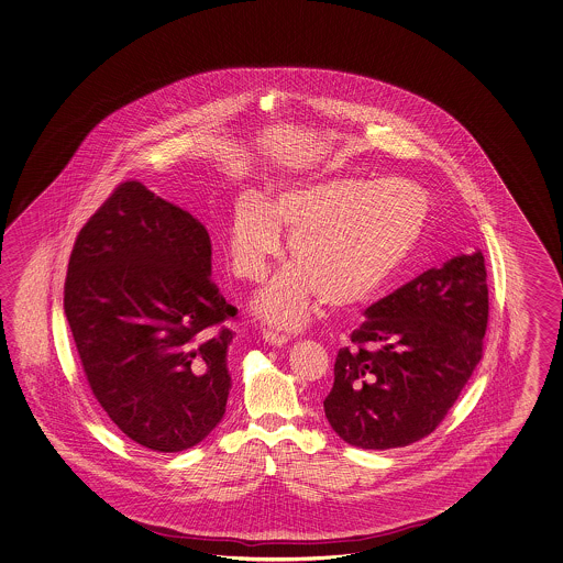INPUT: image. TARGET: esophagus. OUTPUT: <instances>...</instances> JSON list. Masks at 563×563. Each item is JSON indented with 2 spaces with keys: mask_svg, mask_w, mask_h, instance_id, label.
<instances>
[{
  "mask_svg": "<svg viewBox=\"0 0 563 563\" xmlns=\"http://www.w3.org/2000/svg\"><path fill=\"white\" fill-rule=\"evenodd\" d=\"M262 340L266 343H271V345H275V347H280V345H285V343L288 342L287 335L271 330L262 331Z\"/></svg>",
  "mask_w": 563,
  "mask_h": 563,
  "instance_id": "esophagus-1",
  "label": "esophagus"
}]
</instances>
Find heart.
Wrapping results in <instances>:
<instances>
[{
	"instance_id": "heart-1",
	"label": "heart",
	"mask_w": 563,
	"mask_h": 563,
	"mask_svg": "<svg viewBox=\"0 0 563 563\" xmlns=\"http://www.w3.org/2000/svg\"><path fill=\"white\" fill-rule=\"evenodd\" d=\"M427 195L407 179L331 177L285 183L268 201L235 199L228 225L233 275L262 280L290 235L295 264L280 271L252 302L254 313L299 330L321 297L333 307L368 301L409 256L427 220Z\"/></svg>"
}]
</instances>
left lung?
I'll return each mask as SVG.
<instances>
[{
	"label": "left lung",
	"instance_id": "1",
	"mask_svg": "<svg viewBox=\"0 0 563 563\" xmlns=\"http://www.w3.org/2000/svg\"><path fill=\"white\" fill-rule=\"evenodd\" d=\"M364 316L335 357L325 417L354 448L411 445L443 421L481 362L488 323L481 250L429 268Z\"/></svg>",
	"mask_w": 563,
	"mask_h": 563
}]
</instances>
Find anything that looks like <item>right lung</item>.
Instances as JSON below:
<instances>
[{
  "instance_id": "1",
  "label": "right lung",
  "mask_w": 563,
  "mask_h": 563,
  "mask_svg": "<svg viewBox=\"0 0 563 563\" xmlns=\"http://www.w3.org/2000/svg\"><path fill=\"white\" fill-rule=\"evenodd\" d=\"M65 313L82 371L115 427L152 452L197 445L232 388L235 316L211 280L206 225L142 183L120 185L82 225Z\"/></svg>"
}]
</instances>
